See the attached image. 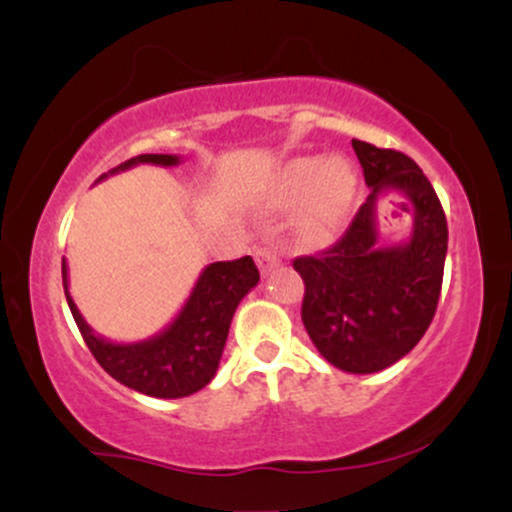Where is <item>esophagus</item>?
<instances>
[{"mask_svg":"<svg viewBox=\"0 0 512 512\" xmlns=\"http://www.w3.org/2000/svg\"><path fill=\"white\" fill-rule=\"evenodd\" d=\"M255 260H257V267H260V272L267 274L272 272L276 264H279V255H276V250L272 248H257Z\"/></svg>","mask_w":512,"mask_h":512,"instance_id":"obj_1","label":"esophagus"}]
</instances>
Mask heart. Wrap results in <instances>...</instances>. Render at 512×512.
Here are the masks:
<instances>
[{
	"mask_svg": "<svg viewBox=\"0 0 512 512\" xmlns=\"http://www.w3.org/2000/svg\"><path fill=\"white\" fill-rule=\"evenodd\" d=\"M356 195V173L344 158H296L276 175L272 204L296 209L298 233L305 243L322 245L342 231Z\"/></svg>",
	"mask_w": 512,
	"mask_h": 512,
	"instance_id": "obj_1",
	"label": "heart"
}]
</instances>
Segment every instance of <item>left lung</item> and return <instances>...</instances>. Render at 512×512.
<instances>
[{"instance_id":"1","label":"left lung","mask_w":512,"mask_h":512,"mask_svg":"<svg viewBox=\"0 0 512 512\" xmlns=\"http://www.w3.org/2000/svg\"><path fill=\"white\" fill-rule=\"evenodd\" d=\"M370 195L332 248L296 257L303 276V325L334 368L378 373L407 356L438 308L448 221L424 170L409 156L351 139ZM387 189L402 191L415 216L404 244L380 246L374 202Z\"/></svg>"}]
</instances>
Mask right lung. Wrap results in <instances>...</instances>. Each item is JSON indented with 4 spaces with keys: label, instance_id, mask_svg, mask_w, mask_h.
Returning a JSON list of instances; mask_svg holds the SVG:
<instances>
[{
    "label": "right lung",
    "instance_id": "obj_1",
    "mask_svg": "<svg viewBox=\"0 0 512 512\" xmlns=\"http://www.w3.org/2000/svg\"><path fill=\"white\" fill-rule=\"evenodd\" d=\"M139 163H154V166H178L180 156L173 154H142L110 170L108 175L120 173ZM62 281L64 296H67L69 310H72L76 327L96 361L101 363L108 375L117 383L127 385L142 395L158 399H178L195 395L219 370L223 346L228 339L233 313L238 303L255 289L260 281L252 257H240L231 262H214L204 267L199 274L195 289H192L187 303L173 322L163 332L144 342L115 344L101 337L88 327L84 315L79 313L76 303L69 296L67 262L62 260Z\"/></svg>",
    "mask_w": 512,
    "mask_h": 512
}]
</instances>
